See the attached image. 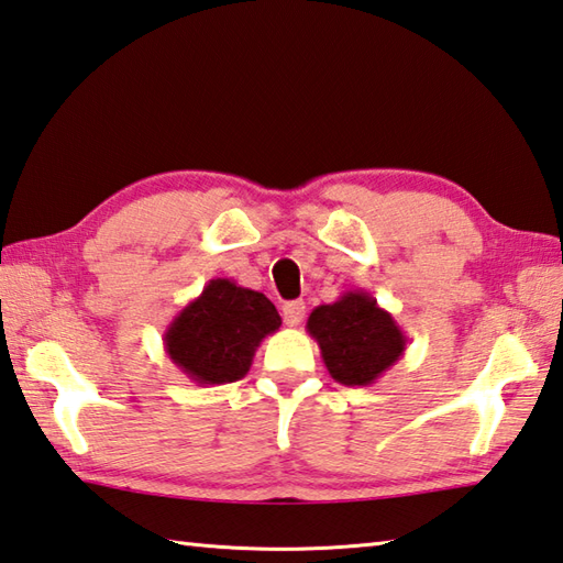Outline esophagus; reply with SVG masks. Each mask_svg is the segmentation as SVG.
<instances>
[{
  "instance_id": "34e87169",
  "label": "esophagus",
  "mask_w": 563,
  "mask_h": 563,
  "mask_svg": "<svg viewBox=\"0 0 563 563\" xmlns=\"http://www.w3.org/2000/svg\"><path fill=\"white\" fill-rule=\"evenodd\" d=\"M283 319L288 327H297L305 319V302L302 300H292L283 305Z\"/></svg>"
}]
</instances>
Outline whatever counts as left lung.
<instances>
[{
  "instance_id": "obj_1",
  "label": "left lung",
  "mask_w": 563,
  "mask_h": 563,
  "mask_svg": "<svg viewBox=\"0 0 563 563\" xmlns=\"http://www.w3.org/2000/svg\"><path fill=\"white\" fill-rule=\"evenodd\" d=\"M307 332L329 376L349 388L376 383L407 349L400 324L366 290H346L336 302L314 307Z\"/></svg>"
}]
</instances>
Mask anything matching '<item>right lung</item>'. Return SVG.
Segmentation results:
<instances>
[{
  "label": "right lung",
  "instance_id": "obj_1",
  "mask_svg": "<svg viewBox=\"0 0 563 563\" xmlns=\"http://www.w3.org/2000/svg\"><path fill=\"white\" fill-rule=\"evenodd\" d=\"M280 314L263 292L214 278L175 314L163 334L168 358L197 385H224L249 373L261 341Z\"/></svg>",
  "mask_w": 563,
  "mask_h": 563
}]
</instances>
